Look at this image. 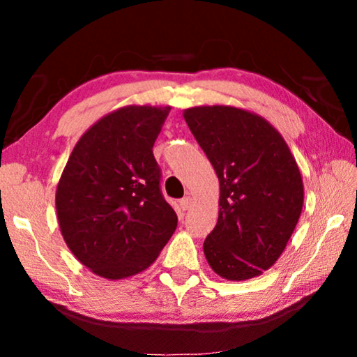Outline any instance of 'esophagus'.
<instances>
[{
	"mask_svg": "<svg viewBox=\"0 0 357 357\" xmlns=\"http://www.w3.org/2000/svg\"><path fill=\"white\" fill-rule=\"evenodd\" d=\"M192 203H193V199L190 197H185V198L180 199V206H182L183 211H187V209L192 206Z\"/></svg>",
	"mask_w": 357,
	"mask_h": 357,
	"instance_id": "1",
	"label": "esophagus"
}]
</instances>
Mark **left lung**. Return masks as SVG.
<instances>
[{
  "instance_id": "obj_1",
  "label": "left lung",
  "mask_w": 357,
  "mask_h": 357,
  "mask_svg": "<svg viewBox=\"0 0 357 357\" xmlns=\"http://www.w3.org/2000/svg\"><path fill=\"white\" fill-rule=\"evenodd\" d=\"M219 178V218L203 243L224 280L263 275L284 252L304 204V183L289 146L263 116L232 105L183 110Z\"/></svg>"
}]
</instances>
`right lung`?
<instances>
[{
	"label": "right lung",
	"instance_id": "add662e5",
	"mask_svg": "<svg viewBox=\"0 0 357 357\" xmlns=\"http://www.w3.org/2000/svg\"><path fill=\"white\" fill-rule=\"evenodd\" d=\"M169 112V105L110 112L81 136L63 169L55 195L61 236L105 280L144 271L177 227L153 154Z\"/></svg>",
	"mask_w": 357,
	"mask_h": 357
}]
</instances>
